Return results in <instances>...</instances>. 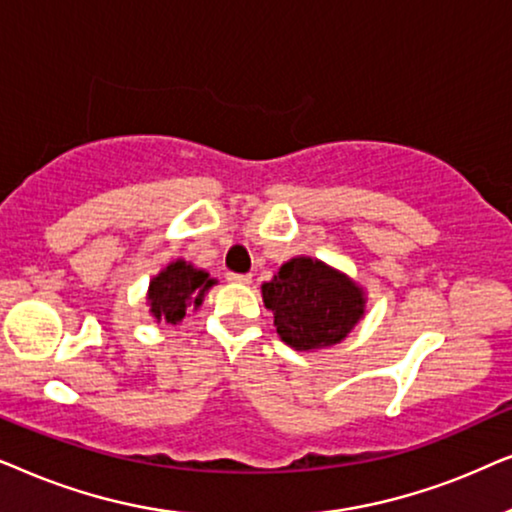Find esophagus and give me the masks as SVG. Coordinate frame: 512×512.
Instances as JSON below:
<instances>
[{"label":"esophagus","mask_w":512,"mask_h":512,"mask_svg":"<svg viewBox=\"0 0 512 512\" xmlns=\"http://www.w3.org/2000/svg\"><path fill=\"white\" fill-rule=\"evenodd\" d=\"M227 281L238 283V285H248V283H252V276L250 274H229Z\"/></svg>","instance_id":"esophagus-1"}]
</instances>
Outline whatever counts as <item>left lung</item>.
Listing matches in <instances>:
<instances>
[{
  "instance_id": "1",
  "label": "left lung",
  "mask_w": 512,
  "mask_h": 512,
  "mask_svg": "<svg viewBox=\"0 0 512 512\" xmlns=\"http://www.w3.org/2000/svg\"><path fill=\"white\" fill-rule=\"evenodd\" d=\"M262 299L274 311L278 337L295 351L342 344L367 306L363 285L306 255L292 257L269 283H262Z\"/></svg>"
}]
</instances>
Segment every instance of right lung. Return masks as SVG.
Segmentation results:
<instances>
[{
	"mask_svg": "<svg viewBox=\"0 0 512 512\" xmlns=\"http://www.w3.org/2000/svg\"><path fill=\"white\" fill-rule=\"evenodd\" d=\"M215 283L217 281L210 278L206 269L194 267V264L187 260H173L149 281V316H152L156 323H182V318H185L189 311L199 309L206 292L213 288Z\"/></svg>",
	"mask_w": 512,
	"mask_h": 512,
	"instance_id": "obj_1",
	"label": "right lung"
}]
</instances>
